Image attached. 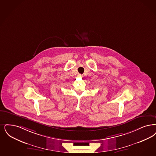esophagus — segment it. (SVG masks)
<instances>
[{"label": "esophagus", "mask_w": 156, "mask_h": 156, "mask_svg": "<svg viewBox=\"0 0 156 156\" xmlns=\"http://www.w3.org/2000/svg\"><path fill=\"white\" fill-rule=\"evenodd\" d=\"M78 76L79 77V78H82L83 77V75H82V74H78Z\"/></svg>", "instance_id": "34e87169"}]
</instances>
